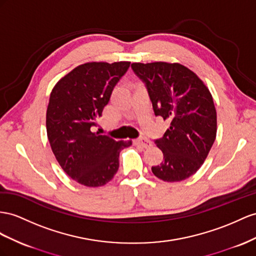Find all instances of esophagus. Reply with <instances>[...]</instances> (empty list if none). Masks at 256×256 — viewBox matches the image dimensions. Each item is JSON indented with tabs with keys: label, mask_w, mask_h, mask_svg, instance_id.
Here are the masks:
<instances>
[{
	"label": "esophagus",
	"mask_w": 256,
	"mask_h": 256,
	"mask_svg": "<svg viewBox=\"0 0 256 256\" xmlns=\"http://www.w3.org/2000/svg\"><path fill=\"white\" fill-rule=\"evenodd\" d=\"M133 142H134V145L142 146L144 148H149L150 146H152V142H150L148 138H146V137H142V138L135 140H133Z\"/></svg>",
	"instance_id": "esophagus-1"
}]
</instances>
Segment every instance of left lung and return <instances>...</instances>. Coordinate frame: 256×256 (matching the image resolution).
I'll use <instances>...</instances> for the list:
<instances>
[{
	"instance_id": "left-lung-1",
	"label": "left lung",
	"mask_w": 256,
	"mask_h": 256,
	"mask_svg": "<svg viewBox=\"0 0 256 256\" xmlns=\"http://www.w3.org/2000/svg\"><path fill=\"white\" fill-rule=\"evenodd\" d=\"M130 67L146 84L154 114L171 121L156 140L163 161L152 168V173L164 182L190 178L206 161L216 137L211 93L194 71L178 62H133Z\"/></svg>"
}]
</instances>
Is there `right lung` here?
<instances>
[{
  "mask_svg": "<svg viewBox=\"0 0 256 256\" xmlns=\"http://www.w3.org/2000/svg\"><path fill=\"white\" fill-rule=\"evenodd\" d=\"M130 62H86L62 78L46 110L50 148L62 168L86 187L106 185L119 168V154L132 142L92 132Z\"/></svg>",
  "mask_w": 256,
  "mask_h": 256,
  "instance_id": "add662e5",
  "label": "right lung"
}]
</instances>
